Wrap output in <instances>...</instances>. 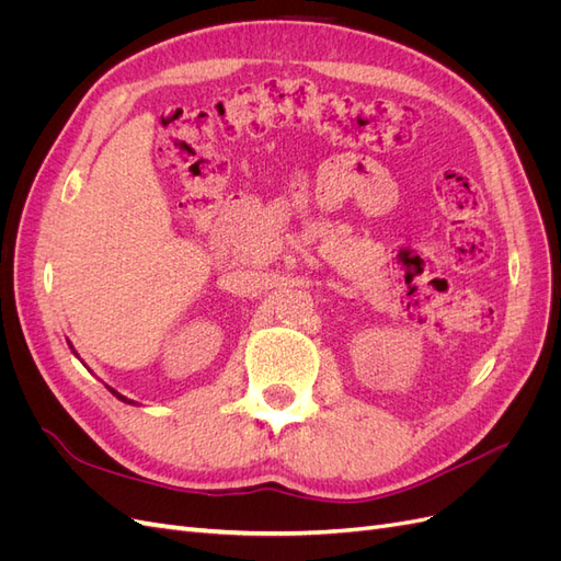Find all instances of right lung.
<instances>
[{"mask_svg": "<svg viewBox=\"0 0 561 561\" xmlns=\"http://www.w3.org/2000/svg\"><path fill=\"white\" fill-rule=\"evenodd\" d=\"M110 390H112V393H114V396H116V398H118V400H122V402H128V404H135V402H133V400H128V398H124V396H122V393H116V390H114V388H110Z\"/></svg>", "mask_w": 561, "mask_h": 561, "instance_id": "add662e5", "label": "right lung"}]
</instances>
